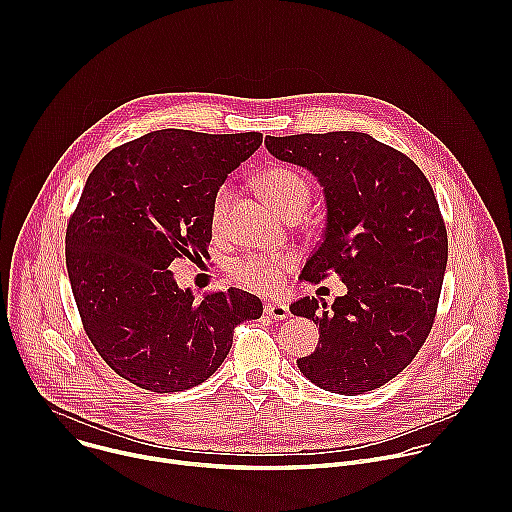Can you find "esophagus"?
<instances>
[{"label": "esophagus", "mask_w": 512, "mask_h": 512, "mask_svg": "<svg viewBox=\"0 0 512 512\" xmlns=\"http://www.w3.org/2000/svg\"><path fill=\"white\" fill-rule=\"evenodd\" d=\"M265 314L271 320H285L289 316V308L283 302H267L265 304Z\"/></svg>", "instance_id": "34e87169"}]
</instances>
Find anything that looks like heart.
<instances>
[{"label": "heart", "instance_id": "heart-1", "mask_svg": "<svg viewBox=\"0 0 512 512\" xmlns=\"http://www.w3.org/2000/svg\"><path fill=\"white\" fill-rule=\"evenodd\" d=\"M257 186L261 194L283 214H302L310 202V184L298 172L273 166L259 174ZM231 200V188L223 186L216 192L210 208V227L218 233L225 225L227 208ZM296 265L294 255L289 253H249L231 263V277L255 291H273L281 285L285 271Z\"/></svg>", "mask_w": 512, "mask_h": 512}]
</instances>
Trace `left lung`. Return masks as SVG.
Returning a JSON list of instances; mask_svg holds the SVG:
<instances>
[{
  "instance_id": "8db88e82",
  "label": "left lung",
  "mask_w": 512,
  "mask_h": 512,
  "mask_svg": "<svg viewBox=\"0 0 512 512\" xmlns=\"http://www.w3.org/2000/svg\"><path fill=\"white\" fill-rule=\"evenodd\" d=\"M281 162L310 170L326 202L322 243L306 281L338 273L346 294L294 302L320 342L298 367L324 391L362 395L395 379L423 346L448 263V233L423 172L369 133L265 137Z\"/></svg>"
}]
</instances>
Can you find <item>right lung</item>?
Returning <instances> with one entry per match:
<instances>
[{"label": "right lung", "mask_w": 512, "mask_h": 512, "mask_svg": "<svg viewBox=\"0 0 512 512\" xmlns=\"http://www.w3.org/2000/svg\"><path fill=\"white\" fill-rule=\"evenodd\" d=\"M263 135L160 129L91 172L66 229V269L93 346L129 383L176 393L204 383L241 322L263 314L239 289L194 302L170 265L208 255L212 200Z\"/></svg>", "instance_id": "1"}]
</instances>
